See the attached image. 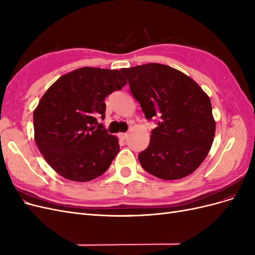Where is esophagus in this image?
Instances as JSON below:
<instances>
[{
    "label": "esophagus",
    "instance_id": "34e87169",
    "mask_svg": "<svg viewBox=\"0 0 255 255\" xmlns=\"http://www.w3.org/2000/svg\"><path fill=\"white\" fill-rule=\"evenodd\" d=\"M118 137L120 138V139H123V140H125L126 138L128 137V133H119V134H118Z\"/></svg>",
    "mask_w": 255,
    "mask_h": 255
}]
</instances>
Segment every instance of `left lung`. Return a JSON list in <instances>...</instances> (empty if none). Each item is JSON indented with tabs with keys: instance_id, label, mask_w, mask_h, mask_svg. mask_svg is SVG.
Here are the masks:
<instances>
[{
	"instance_id": "obj_1",
	"label": "left lung",
	"mask_w": 255,
	"mask_h": 255,
	"mask_svg": "<svg viewBox=\"0 0 255 255\" xmlns=\"http://www.w3.org/2000/svg\"><path fill=\"white\" fill-rule=\"evenodd\" d=\"M146 119L157 117L149 146L139 153L142 168L161 180H180L194 172L210 152L216 130L212 104L188 75L151 63L120 70Z\"/></svg>"
}]
</instances>
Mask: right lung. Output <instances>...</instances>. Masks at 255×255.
Wrapping results in <instances>:
<instances>
[{
	"label": "right lung",
	"mask_w": 255,
	"mask_h": 255,
	"mask_svg": "<svg viewBox=\"0 0 255 255\" xmlns=\"http://www.w3.org/2000/svg\"><path fill=\"white\" fill-rule=\"evenodd\" d=\"M119 70L83 67L53 83L34 111V137L45 161L67 180L102 175L119 152L118 138L99 125L104 100L127 84Z\"/></svg>",
	"instance_id": "right-lung-1"
}]
</instances>
